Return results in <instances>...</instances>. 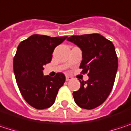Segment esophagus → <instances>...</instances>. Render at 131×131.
Instances as JSON below:
<instances>
[{
    "label": "esophagus",
    "instance_id": "1",
    "mask_svg": "<svg viewBox=\"0 0 131 131\" xmlns=\"http://www.w3.org/2000/svg\"><path fill=\"white\" fill-rule=\"evenodd\" d=\"M72 80V77H71V76L67 75V76H66V81H69V80Z\"/></svg>",
    "mask_w": 131,
    "mask_h": 131
}]
</instances>
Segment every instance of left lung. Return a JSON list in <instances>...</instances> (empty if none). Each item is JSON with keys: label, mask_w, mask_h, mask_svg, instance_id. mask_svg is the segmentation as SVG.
<instances>
[{"label": "left lung", "mask_w": 131, "mask_h": 131, "mask_svg": "<svg viewBox=\"0 0 131 131\" xmlns=\"http://www.w3.org/2000/svg\"><path fill=\"white\" fill-rule=\"evenodd\" d=\"M67 40L81 48L80 67L89 77L87 81H80L78 91L73 92L74 101L82 108L93 109L106 100L113 88L118 67L115 46L98 33L72 36Z\"/></svg>", "instance_id": "8db88e82"}]
</instances>
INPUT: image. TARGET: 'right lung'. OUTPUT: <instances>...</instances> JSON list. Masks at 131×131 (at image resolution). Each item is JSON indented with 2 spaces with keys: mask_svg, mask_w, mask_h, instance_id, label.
<instances>
[{
  "mask_svg": "<svg viewBox=\"0 0 131 131\" xmlns=\"http://www.w3.org/2000/svg\"><path fill=\"white\" fill-rule=\"evenodd\" d=\"M67 36L32 35L19 43L13 58V71L19 92L26 102L36 109L51 107L55 102L65 76H43L44 66L50 63L54 48Z\"/></svg>",
  "mask_w": 131,
  "mask_h": 131,
  "instance_id": "add662e5",
  "label": "right lung"
}]
</instances>
